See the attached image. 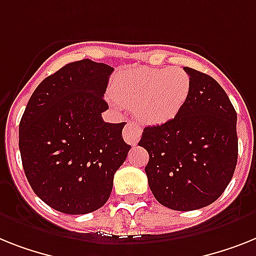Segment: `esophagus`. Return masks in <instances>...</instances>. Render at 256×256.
Listing matches in <instances>:
<instances>
[{
    "mask_svg": "<svg viewBox=\"0 0 256 256\" xmlns=\"http://www.w3.org/2000/svg\"><path fill=\"white\" fill-rule=\"evenodd\" d=\"M141 134H142V130L141 126L136 123V122H128L124 126L123 130V137L126 142L130 144V145H136L138 142V140L141 138Z\"/></svg>",
    "mask_w": 256,
    "mask_h": 256,
    "instance_id": "34e87169",
    "label": "esophagus"
}]
</instances>
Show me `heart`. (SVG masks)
<instances>
[{"mask_svg": "<svg viewBox=\"0 0 256 256\" xmlns=\"http://www.w3.org/2000/svg\"><path fill=\"white\" fill-rule=\"evenodd\" d=\"M191 92V77L182 68H138L126 73L115 88L118 102L136 110L149 124L174 119Z\"/></svg>", "mask_w": 256, "mask_h": 256, "instance_id": "obj_1", "label": "heart"}]
</instances>
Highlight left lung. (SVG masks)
<instances>
[{"mask_svg":"<svg viewBox=\"0 0 256 256\" xmlns=\"http://www.w3.org/2000/svg\"><path fill=\"white\" fill-rule=\"evenodd\" d=\"M191 92L174 119L146 126L138 145L149 153L145 172L154 198L174 210H195L218 199L238 158L237 112L210 76L184 68Z\"/></svg>","mask_w":256,"mask_h":256,"instance_id":"obj_1","label":"left lung"}]
</instances>
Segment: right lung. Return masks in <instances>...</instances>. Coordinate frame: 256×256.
<instances>
[{"label":"right lung","instance_id":"obj_1","mask_svg":"<svg viewBox=\"0 0 256 256\" xmlns=\"http://www.w3.org/2000/svg\"><path fill=\"white\" fill-rule=\"evenodd\" d=\"M114 68L84 58L48 76L19 123V150L34 192L50 208L86 214L103 206L130 146L126 123L102 119Z\"/></svg>","mask_w":256,"mask_h":256}]
</instances>
